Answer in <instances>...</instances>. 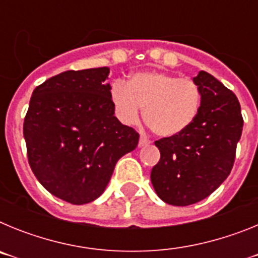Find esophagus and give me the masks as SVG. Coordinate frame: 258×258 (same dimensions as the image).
<instances>
[{"mask_svg":"<svg viewBox=\"0 0 258 258\" xmlns=\"http://www.w3.org/2000/svg\"><path fill=\"white\" fill-rule=\"evenodd\" d=\"M149 143H150V141L147 140V138H146V137L141 136L140 142H138V145H140V147H142V146H146V145H149Z\"/></svg>","mask_w":258,"mask_h":258,"instance_id":"1","label":"esophagus"}]
</instances>
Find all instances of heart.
<instances>
[{"label":"heart","mask_w":258,"mask_h":258,"mask_svg":"<svg viewBox=\"0 0 258 258\" xmlns=\"http://www.w3.org/2000/svg\"><path fill=\"white\" fill-rule=\"evenodd\" d=\"M202 89L194 80L147 71L138 72L126 84L116 81L111 101L118 120L136 124L145 107V121L156 136L173 138L195 122L202 108Z\"/></svg>","instance_id":"b5f03b06"}]
</instances>
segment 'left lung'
Instances as JSON below:
<instances>
[{"mask_svg":"<svg viewBox=\"0 0 258 258\" xmlns=\"http://www.w3.org/2000/svg\"><path fill=\"white\" fill-rule=\"evenodd\" d=\"M194 81L202 89V108L184 133L156 141L160 160L151 170L157 197L186 207L209 197L227 178L243 131L240 103L231 90L206 71Z\"/></svg>","mask_w":258,"mask_h":258,"instance_id":"left-lung-1","label":"left lung"}]
</instances>
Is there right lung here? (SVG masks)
Instances as JSON below:
<instances>
[{"mask_svg":"<svg viewBox=\"0 0 258 258\" xmlns=\"http://www.w3.org/2000/svg\"><path fill=\"white\" fill-rule=\"evenodd\" d=\"M109 68L66 71L33 90L23 134L32 172L54 197L86 204L106 190L140 134L113 113Z\"/></svg>","mask_w":258,"mask_h":258,"instance_id":"1","label":"right lung"}]
</instances>
